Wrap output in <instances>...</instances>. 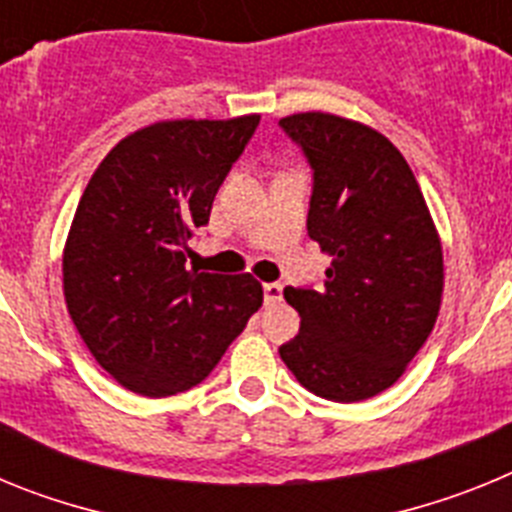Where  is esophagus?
I'll use <instances>...</instances> for the list:
<instances>
[{
	"mask_svg": "<svg viewBox=\"0 0 512 512\" xmlns=\"http://www.w3.org/2000/svg\"><path fill=\"white\" fill-rule=\"evenodd\" d=\"M282 292H284L282 284H277V282L264 284V300H266V305H271V302H279V300H282Z\"/></svg>",
	"mask_w": 512,
	"mask_h": 512,
	"instance_id": "esophagus-1",
	"label": "esophagus"
}]
</instances>
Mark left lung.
<instances>
[{"mask_svg": "<svg viewBox=\"0 0 512 512\" xmlns=\"http://www.w3.org/2000/svg\"><path fill=\"white\" fill-rule=\"evenodd\" d=\"M279 128L312 169L307 235L330 256L323 287L284 289L302 323L279 356L312 395L369 400L402 377L436 325L441 241L408 161L382 133L325 112Z\"/></svg>", "mask_w": 512, "mask_h": 512, "instance_id": "obj_1", "label": "left lung"}]
</instances>
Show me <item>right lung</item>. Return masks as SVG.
Returning a JSON list of instances; mask_svg holds the SVG:
<instances>
[{
	"label": "right lung",
	"mask_w": 512,
	"mask_h": 512,
	"mask_svg": "<svg viewBox=\"0 0 512 512\" xmlns=\"http://www.w3.org/2000/svg\"><path fill=\"white\" fill-rule=\"evenodd\" d=\"M259 120L148 125L104 156L81 194L63 251V295L97 364L130 392L192 390L264 302L251 274L187 269L194 230L210 220Z\"/></svg>",
	"instance_id": "add662e5"
}]
</instances>
